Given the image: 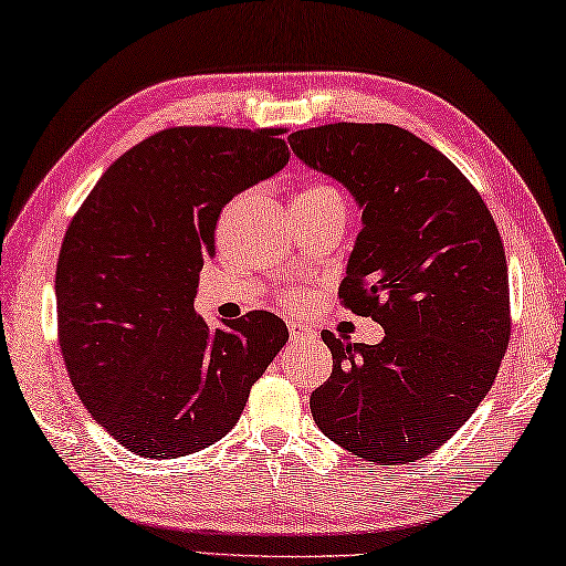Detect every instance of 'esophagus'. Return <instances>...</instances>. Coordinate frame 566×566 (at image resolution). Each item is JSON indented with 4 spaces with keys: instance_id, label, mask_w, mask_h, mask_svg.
<instances>
[{
    "instance_id": "obj_1",
    "label": "esophagus",
    "mask_w": 566,
    "mask_h": 566,
    "mask_svg": "<svg viewBox=\"0 0 566 566\" xmlns=\"http://www.w3.org/2000/svg\"><path fill=\"white\" fill-rule=\"evenodd\" d=\"M290 338L296 344V342H312V338H316V332L312 326H304L302 322H290Z\"/></svg>"
}]
</instances>
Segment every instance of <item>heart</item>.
<instances>
[{
    "mask_svg": "<svg viewBox=\"0 0 566 566\" xmlns=\"http://www.w3.org/2000/svg\"><path fill=\"white\" fill-rule=\"evenodd\" d=\"M324 200H342V195H338L332 185H324V182H310L304 185V188L294 195V202H324ZM292 304H300V296H292L290 300Z\"/></svg>",
    "mask_w": 566,
    "mask_h": 566,
    "instance_id": "1",
    "label": "heart"
}]
</instances>
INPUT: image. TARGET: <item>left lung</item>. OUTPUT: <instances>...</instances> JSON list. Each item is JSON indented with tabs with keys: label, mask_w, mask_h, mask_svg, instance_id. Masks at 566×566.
<instances>
[{
	"label": "left lung",
	"mask_w": 566,
	"mask_h": 566,
	"mask_svg": "<svg viewBox=\"0 0 566 566\" xmlns=\"http://www.w3.org/2000/svg\"><path fill=\"white\" fill-rule=\"evenodd\" d=\"M290 146L361 210L338 296L386 332L374 346L322 332L334 371L312 394V416L348 453L416 462L475 413L505 356L510 284L495 220L443 153L390 123L296 130Z\"/></svg>",
	"instance_id": "8db88e82"
}]
</instances>
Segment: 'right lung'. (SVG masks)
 <instances>
[{"instance_id": "right-lung-1", "label": "right lung", "mask_w": 566, "mask_h": 566, "mask_svg": "<svg viewBox=\"0 0 566 566\" xmlns=\"http://www.w3.org/2000/svg\"><path fill=\"white\" fill-rule=\"evenodd\" d=\"M282 128L180 126L113 163L71 220L56 264L59 346L81 403L130 453L218 443L290 338L270 312L195 314L214 224L290 163Z\"/></svg>"}]
</instances>
